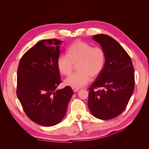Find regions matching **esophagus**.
Segmentation results:
<instances>
[{
	"mask_svg": "<svg viewBox=\"0 0 149 149\" xmlns=\"http://www.w3.org/2000/svg\"><path fill=\"white\" fill-rule=\"evenodd\" d=\"M72 90H73L74 92L76 93V92H77L78 91H79V89H78V88H72Z\"/></svg>",
	"mask_w": 149,
	"mask_h": 149,
	"instance_id": "34e87169",
	"label": "esophagus"
}]
</instances>
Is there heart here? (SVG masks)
<instances>
[{
    "label": "heart",
    "mask_w": 149,
    "mask_h": 149,
    "mask_svg": "<svg viewBox=\"0 0 149 149\" xmlns=\"http://www.w3.org/2000/svg\"><path fill=\"white\" fill-rule=\"evenodd\" d=\"M105 60V52L102 47L77 40L68 48L67 55L58 57L57 67L62 74L70 76L77 65L78 71L67 78L65 83L73 88H81L88 83L91 77L95 78L101 73Z\"/></svg>",
    "instance_id": "1"
}]
</instances>
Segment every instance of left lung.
<instances>
[{
  "label": "left lung",
  "mask_w": 149,
  "mask_h": 149,
  "mask_svg": "<svg viewBox=\"0 0 149 149\" xmlns=\"http://www.w3.org/2000/svg\"><path fill=\"white\" fill-rule=\"evenodd\" d=\"M106 54L104 68L88 88V106L91 114L101 120H110L125 110L134 89V70L125 49L112 37L93 36ZM101 88V90L95 91Z\"/></svg>",
  "instance_id": "8db88e82"
}]
</instances>
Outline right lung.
Masks as SVG:
<instances>
[{
    "mask_svg": "<svg viewBox=\"0 0 149 149\" xmlns=\"http://www.w3.org/2000/svg\"><path fill=\"white\" fill-rule=\"evenodd\" d=\"M62 41L42 40L20 58L17 72V97L26 115L45 127L56 125L65 116L74 93L66 86L56 90L62 82L57 60Z\"/></svg>",
    "mask_w": 149,
    "mask_h": 149,
    "instance_id": "obj_1",
    "label": "right lung"
}]
</instances>
